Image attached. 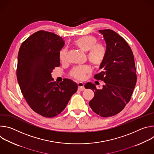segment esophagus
Returning a JSON list of instances; mask_svg holds the SVG:
<instances>
[{
  "instance_id": "1",
  "label": "esophagus",
  "mask_w": 154,
  "mask_h": 154,
  "mask_svg": "<svg viewBox=\"0 0 154 154\" xmlns=\"http://www.w3.org/2000/svg\"><path fill=\"white\" fill-rule=\"evenodd\" d=\"M78 86V90L79 91H83L85 90V87H84V84L82 82H79L77 83Z\"/></svg>"
}]
</instances>
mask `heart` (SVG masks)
<instances>
[{"instance_id":"heart-1","label":"heart","mask_w":154,"mask_h":154,"mask_svg":"<svg viewBox=\"0 0 154 154\" xmlns=\"http://www.w3.org/2000/svg\"><path fill=\"white\" fill-rule=\"evenodd\" d=\"M97 38L93 35L83 36L74 41L75 46L81 51L87 52L86 57L94 67L99 68L102 64L106 56V49L102 42H97ZM67 49L63 48L59 52L60 62L66 61ZM91 72L90 66L85 65L81 67L74 68L69 72V75L77 80H82Z\"/></svg>"}]
</instances>
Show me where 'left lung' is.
I'll list each match as a JSON object with an SVG mask.
<instances>
[{"label": "left lung", "mask_w": 154, "mask_h": 154, "mask_svg": "<svg viewBox=\"0 0 154 154\" xmlns=\"http://www.w3.org/2000/svg\"><path fill=\"white\" fill-rule=\"evenodd\" d=\"M106 45L105 60L100 66L102 71L94 75L105 82L101 90L94 84L87 83L94 96L89 105L92 110L102 117L114 116L124 108L132 95L137 83L134 54L125 40L110 29L100 30Z\"/></svg>", "instance_id": "left-lung-1"}]
</instances>
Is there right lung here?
Here are the masks:
<instances>
[{
	"instance_id": "right-lung-1",
	"label": "right lung",
	"mask_w": 154,
	"mask_h": 154,
	"mask_svg": "<svg viewBox=\"0 0 154 154\" xmlns=\"http://www.w3.org/2000/svg\"><path fill=\"white\" fill-rule=\"evenodd\" d=\"M64 45L61 37L39 30L22 43L19 51L16 75L20 91L30 108L44 117L59 115L77 90L70 79L58 84L52 78V70L60 66L59 52Z\"/></svg>"
}]
</instances>
